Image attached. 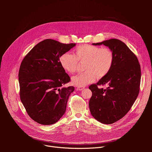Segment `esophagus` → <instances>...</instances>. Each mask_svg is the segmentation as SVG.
<instances>
[{"label": "esophagus", "mask_w": 152, "mask_h": 152, "mask_svg": "<svg viewBox=\"0 0 152 152\" xmlns=\"http://www.w3.org/2000/svg\"><path fill=\"white\" fill-rule=\"evenodd\" d=\"M83 89H84V87H77V90H79V91H82Z\"/></svg>", "instance_id": "esophagus-1"}]
</instances>
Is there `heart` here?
Returning a JSON list of instances; mask_svg holds the SVG:
<instances>
[{"mask_svg": "<svg viewBox=\"0 0 152 152\" xmlns=\"http://www.w3.org/2000/svg\"><path fill=\"white\" fill-rule=\"evenodd\" d=\"M75 55L64 53L59 58L62 69L69 73H74L77 69L79 62L84 63L85 70L72 78L73 85L83 87L94 82L96 77L102 79L111 71L114 61L113 52L108 48L82 45L75 49Z\"/></svg>", "mask_w": 152, "mask_h": 152, "instance_id": "1", "label": "heart"}]
</instances>
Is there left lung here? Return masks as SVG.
<instances>
[{
    "label": "left lung",
    "instance_id": "1",
    "mask_svg": "<svg viewBox=\"0 0 152 152\" xmlns=\"http://www.w3.org/2000/svg\"><path fill=\"white\" fill-rule=\"evenodd\" d=\"M93 45L107 46L114 56L110 73L89 86L92 92L89 101L91 115L98 121L110 124L122 118L136 100L140 92L141 67L137 56L120 39L112 38ZM106 84V89L98 87Z\"/></svg>",
    "mask_w": 152,
    "mask_h": 152
}]
</instances>
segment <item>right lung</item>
Listing matches in <instances>:
<instances>
[{
    "instance_id": "right-lung-1",
    "label": "right lung",
    "mask_w": 152,
    "mask_h": 152,
    "mask_svg": "<svg viewBox=\"0 0 152 152\" xmlns=\"http://www.w3.org/2000/svg\"><path fill=\"white\" fill-rule=\"evenodd\" d=\"M76 46L46 39L35 46L21 61L20 97L29 116L43 125L56 123L64 114L74 86L59 62L60 56Z\"/></svg>"
}]
</instances>
